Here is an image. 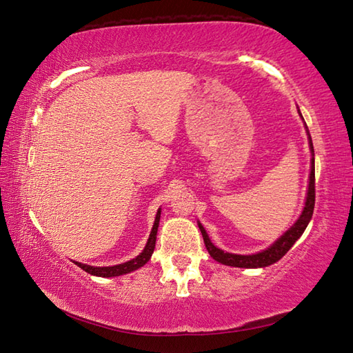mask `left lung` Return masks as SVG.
<instances>
[{
	"instance_id": "obj_1",
	"label": "left lung",
	"mask_w": 353,
	"mask_h": 353,
	"mask_svg": "<svg viewBox=\"0 0 353 353\" xmlns=\"http://www.w3.org/2000/svg\"><path fill=\"white\" fill-rule=\"evenodd\" d=\"M300 112V110H298ZM301 115V114H300ZM309 134V130H307ZM309 144H310V152H312V165H310V176H309V190H307V198H305L304 209L301 212L300 218L296 219V223L292 225V228L278 238L276 241L268 248L265 250L258 252V254L252 255H236V254H229V252H224L218 249L214 243L210 241L208 232L198 223V228L201 230L205 249L210 254V256L215 259V261L232 265V268H245V269H256V268H268V265L276 263L278 259H281L285 254H288L289 249L295 244L298 238L303 235V232L307 228L309 221L314 215V208H315V158H314V144H312V139L309 135Z\"/></svg>"
}]
</instances>
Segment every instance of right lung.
<instances>
[{"label":"right lung","instance_id":"obj_1","mask_svg":"<svg viewBox=\"0 0 353 353\" xmlns=\"http://www.w3.org/2000/svg\"><path fill=\"white\" fill-rule=\"evenodd\" d=\"M159 216H161V209H158L157 216H155V223L154 228H152V232L148 239V244H145L144 250L139 254L137 258L130 259V261H125L123 264H117V265H109V268H95V265H88L83 263L75 261L78 268H81L83 270L88 272L90 275L95 276H103V278H110V276H119L124 274H129V272H134L149 261L152 254H154L155 249V243H157V232H158V224H159Z\"/></svg>","mask_w":353,"mask_h":353}]
</instances>
